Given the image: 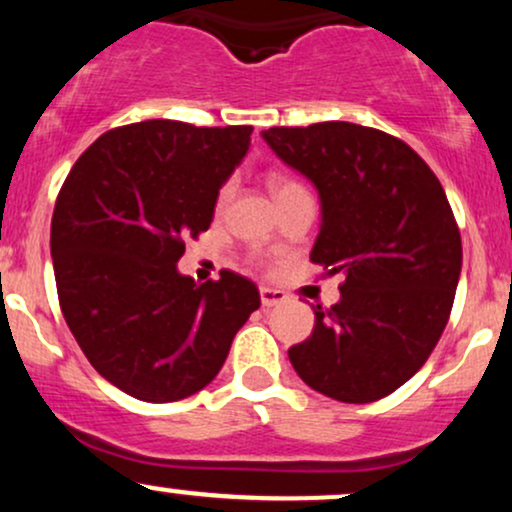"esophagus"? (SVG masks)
<instances>
[{
  "label": "esophagus",
  "mask_w": 512,
  "mask_h": 512,
  "mask_svg": "<svg viewBox=\"0 0 512 512\" xmlns=\"http://www.w3.org/2000/svg\"><path fill=\"white\" fill-rule=\"evenodd\" d=\"M260 298H262L264 308H274V305L286 303V293L284 291L267 289V286H262V289H260Z\"/></svg>",
  "instance_id": "1"
}]
</instances>
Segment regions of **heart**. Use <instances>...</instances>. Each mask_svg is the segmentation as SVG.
Returning <instances> with one entry per match:
<instances>
[{
	"label": "heart",
	"mask_w": 512,
	"mask_h": 512,
	"mask_svg": "<svg viewBox=\"0 0 512 512\" xmlns=\"http://www.w3.org/2000/svg\"><path fill=\"white\" fill-rule=\"evenodd\" d=\"M267 187L269 192H272L274 199H281L286 195H291V192L301 190L303 185H298L296 180H291L289 175H281V173H269L267 175ZM228 197H231V182H226V185H221L219 190V197H216V207H223V204L228 202Z\"/></svg>",
	"instance_id": "heart-1"
}]
</instances>
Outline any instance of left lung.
Instances as JSON below:
<instances>
[{
  "label": "left lung",
  "instance_id": "left-lung-1",
  "mask_svg": "<svg viewBox=\"0 0 512 512\" xmlns=\"http://www.w3.org/2000/svg\"><path fill=\"white\" fill-rule=\"evenodd\" d=\"M262 137L315 182L322 226L310 262L342 276V301L317 305L291 366L339 402L383 399L424 366L450 320L462 238L443 185L409 144L373 127L315 122Z\"/></svg>",
  "mask_w": 512,
  "mask_h": 512
}]
</instances>
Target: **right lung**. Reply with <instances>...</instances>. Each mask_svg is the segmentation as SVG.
I'll use <instances>...</instances> for the list:
<instances>
[{
  "mask_svg": "<svg viewBox=\"0 0 512 512\" xmlns=\"http://www.w3.org/2000/svg\"><path fill=\"white\" fill-rule=\"evenodd\" d=\"M250 134L134 122L101 134L64 180L50 228L57 298L88 363L127 395H195L260 308L257 286L231 269L197 286L175 267L185 240L209 228Z\"/></svg>",
  "mask_w": 512,
  "mask_h": 512,
  "instance_id": "obj_1",
  "label": "right lung"
}]
</instances>
